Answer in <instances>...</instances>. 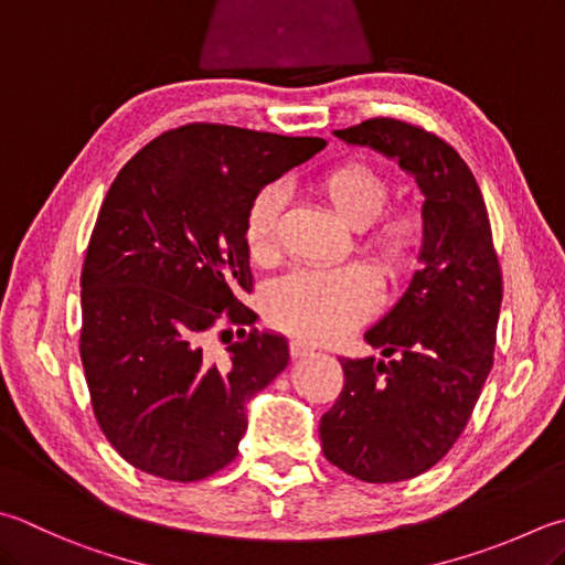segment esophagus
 I'll list each match as a JSON object with an SVG mask.
<instances>
[{"label":"esophagus","mask_w":565,"mask_h":565,"mask_svg":"<svg viewBox=\"0 0 565 565\" xmlns=\"http://www.w3.org/2000/svg\"><path fill=\"white\" fill-rule=\"evenodd\" d=\"M290 354H292V359L310 356V354H315V347L302 342V339H292V342H290Z\"/></svg>","instance_id":"esophagus-1"}]
</instances>
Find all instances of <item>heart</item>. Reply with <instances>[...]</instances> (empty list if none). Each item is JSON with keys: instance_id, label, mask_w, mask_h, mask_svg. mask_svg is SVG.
<instances>
[{"instance_id": "heart-1", "label": "heart", "mask_w": 565, "mask_h": 565, "mask_svg": "<svg viewBox=\"0 0 565 565\" xmlns=\"http://www.w3.org/2000/svg\"><path fill=\"white\" fill-rule=\"evenodd\" d=\"M315 191L349 228L359 231L356 248L391 282L411 280L428 248V223L420 209L388 204L391 184L364 162H339L315 179ZM282 191L268 184L250 196L243 214V241L260 265L278 258ZM381 287L361 265L295 270L265 295V317L273 327L305 342H332L374 315Z\"/></svg>"}]
</instances>
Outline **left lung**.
Returning a JSON list of instances; mask_svg holds the SVG:
<instances>
[{"label": "left lung", "mask_w": 565, "mask_h": 565, "mask_svg": "<svg viewBox=\"0 0 565 565\" xmlns=\"http://www.w3.org/2000/svg\"><path fill=\"white\" fill-rule=\"evenodd\" d=\"M415 177L425 194L423 270L364 334L388 361L339 359L344 388L319 420L322 452L361 482H403L430 470L460 438L494 364L502 268L477 179L443 137L371 117L334 130Z\"/></svg>", "instance_id": "1"}]
</instances>
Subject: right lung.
<instances>
[{
	"mask_svg": "<svg viewBox=\"0 0 565 565\" xmlns=\"http://www.w3.org/2000/svg\"><path fill=\"white\" fill-rule=\"evenodd\" d=\"M324 145L191 122L115 177L83 260L81 361L95 420L137 470L196 482L236 460L246 403L290 359L285 337L246 332L258 315L238 300L253 290L243 214ZM216 326L228 362L205 351Z\"/></svg>",
	"mask_w": 565,
	"mask_h": 565,
	"instance_id": "add662e5",
	"label": "right lung"
}]
</instances>
